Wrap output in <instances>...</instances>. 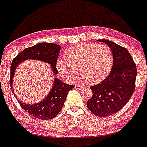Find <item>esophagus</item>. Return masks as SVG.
Masks as SVG:
<instances>
[{
	"instance_id": "esophagus-1",
	"label": "esophagus",
	"mask_w": 147,
	"mask_h": 147,
	"mask_svg": "<svg viewBox=\"0 0 147 147\" xmlns=\"http://www.w3.org/2000/svg\"><path fill=\"white\" fill-rule=\"evenodd\" d=\"M75 88L76 89V90H82V89L84 88L83 86H80V85H76V87H75Z\"/></svg>"
}]
</instances>
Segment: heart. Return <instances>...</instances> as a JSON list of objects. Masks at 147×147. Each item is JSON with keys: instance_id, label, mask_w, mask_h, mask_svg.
Here are the masks:
<instances>
[{"instance_id": "b5f03b06", "label": "heart", "mask_w": 147, "mask_h": 147, "mask_svg": "<svg viewBox=\"0 0 147 147\" xmlns=\"http://www.w3.org/2000/svg\"><path fill=\"white\" fill-rule=\"evenodd\" d=\"M66 57V60H58L57 68L68 82H73L79 71L83 80L96 84L103 81L111 69L113 56L105 45L80 43L68 49Z\"/></svg>"}]
</instances>
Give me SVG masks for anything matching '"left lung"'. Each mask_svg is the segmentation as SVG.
<instances>
[{
  "instance_id": "8db88e82",
  "label": "left lung",
  "mask_w": 147,
  "mask_h": 147,
  "mask_svg": "<svg viewBox=\"0 0 147 147\" xmlns=\"http://www.w3.org/2000/svg\"><path fill=\"white\" fill-rule=\"evenodd\" d=\"M97 41L111 49L113 66L105 79L90 87L92 96L87 106L94 115L104 117L120 111L129 101L135 88L137 68L126 49L107 39Z\"/></svg>"
}]
</instances>
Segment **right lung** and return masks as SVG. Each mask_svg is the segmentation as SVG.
<instances>
[{"label": "right lung", "instance_id": "obj_1", "mask_svg": "<svg viewBox=\"0 0 147 147\" xmlns=\"http://www.w3.org/2000/svg\"><path fill=\"white\" fill-rule=\"evenodd\" d=\"M61 47L54 43L40 42L34 46L25 49L13 59L10 67V86L13 94L16 97L22 108L30 115L40 119H51L55 118L63 107L68 92L74 88L73 85L67 84L56 78L58 71L56 63ZM27 59L39 60L50 64L53 74L55 76L53 87L42 100L34 104L24 103L17 98L12 90L14 75L17 66Z\"/></svg>", "mask_w": 147, "mask_h": 147}]
</instances>
